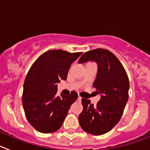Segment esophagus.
Here are the masks:
<instances>
[{
	"label": "esophagus",
	"mask_w": 150,
	"mask_h": 150,
	"mask_svg": "<svg viewBox=\"0 0 150 150\" xmlns=\"http://www.w3.org/2000/svg\"><path fill=\"white\" fill-rule=\"evenodd\" d=\"M81 100H82V98L80 96H78V100H79V101H81Z\"/></svg>",
	"instance_id": "34e87169"
}]
</instances>
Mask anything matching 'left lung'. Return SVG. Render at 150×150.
Returning <instances> with one entry per match:
<instances>
[{"instance_id":"8db88e82","label":"left lung","mask_w":150,"mask_h":150,"mask_svg":"<svg viewBox=\"0 0 150 150\" xmlns=\"http://www.w3.org/2000/svg\"><path fill=\"white\" fill-rule=\"evenodd\" d=\"M88 61L98 64L93 86L100 99L96 106L90 100L82 99L83 110L79 122L87 133L101 135L110 132L121 119L128 99L129 80L121 62L109 50L96 49L86 52L78 63Z\"/></svg>"}]
</instances>
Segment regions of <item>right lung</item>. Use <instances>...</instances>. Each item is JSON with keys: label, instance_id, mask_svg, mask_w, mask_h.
I'll return each instance as SVG.
<instances>
[{"label": "right lung", "instance_id": "obj_1", "mask_svg": "<svg viewBox=\"0 0 150 150\" xmlns=\"http://www.w3.org/2000/svg\"><path fill=\"white\" fill-rule=\"evenodd\" d=\"M81 54L49 50L30 67L24 83L22 104L28 121L38 132L46 134L58 131L71 104L77 99L74 91L69 96H57V83L67 79L71 64Z\"/></svg>", "mask_w": 150, "mask_h": 150}]
</instances>
